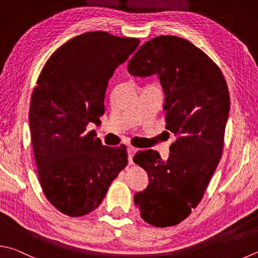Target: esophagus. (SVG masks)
I'll return each mask as SVG.
<instances>
[{
    "instance_id": "1",
    "label": "esophagus",
    "mask_w": 258,
    "mask_h": 258,
    "mask_svg": "<svg viewBox=\"0 0 258 258\" xmlns=\"http://www.w3.org/2000/svg\"><path fill=\"white\" fill-rule=\"evenodd\" d=\"M127 150H128V163H129V164H133V163H134V162H133L134 154H135L136 152H137V148L133 147V146H128Z\"/></svg>"
}]
</instances>
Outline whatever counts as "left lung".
Here are the masks:
<instances>
[{"label": "left lung", "instance_id": "obj_1", "mask_svg": "<svg viewBox=\"0 0 258 258\" xmlns=\"http://www.w3.org/2000/svg\"><path fill=\"white\" fill-rule=\"evenodd\" d=\"M136 77L157 75L165 94L166 129L176 137L171 155L140 150L134 162L149 183L135 194L140 216L155 227L175 226L201 201L219 164L230 99L219 67L186 39L159 36L129 60Z\"/></svg>", "mask_w": 258, "mask_h": 258}]
</instances>
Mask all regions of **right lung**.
Wrapping results in <instances>:
<instances>
[{
    "mask_svg": "<svg viewBox=\"0 0 258 258\" xmlns=\"http://www.w3.org/2000/svg\"><path fill=\"white\" fill-rule=\"evenodd\" d=\"M139 42L85 32L58 48L38 77L29 110L33 154L43 193L64 215L93 211L127 166L124 145L103 146L85 130L101 123L108 82Z\"/></svg>",
    "mask_w": 258,
    "mask_h": 258,
    "instance_id": "1",
    "label": "right lung"
}]
</instances>
